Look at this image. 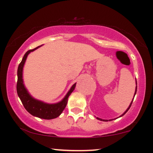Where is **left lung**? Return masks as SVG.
I'll use <instances>...</instances> for the list:
<instances>
[{"instance_id": "left-lung-1", "label": "left lung", "mask_w": 153, "mask_h": 153, "mask_svg": "<svg viewBox=\"0 0 153 153\" xmlns=\"http://www.w3.org/2000/svg\"><path fill=\"white\" fill-rule=\"evenodd\" d=\"M136 85H137V80H136ZM137 85H136V89H135V93H134V96H135V94H136V93H137ZM133 100H134V99H133ZM133 100H132V101H131V103H130V105H129V107H128V108H127V110H126V111H125V112H124V114H122V115H121V116H120V117H122V116H124V114H126V113H127V111L129 109V108H130V107H131V103H132V101H133ZM97 119H99V120H101V121H103V122H107V121H108V120H105V119H100V118H98V117H97ZM109 121H111V119H110V120H109Z\"/></svg>"}]
</instances>
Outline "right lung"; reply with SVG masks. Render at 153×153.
I'll return each instance as SVG.
<instances>
[{
	"mask_svg": "<svg viewBox=\"0 0 153 153\" xmlns=\"http://www.w3.org/2000/svg\"><path fill=\"white\" fill-rule=\"evenodd\" d=\"M41 46H39L36 48L33 49V50L27 51L26 54H24L22 62H20L18 67V71H17L18 80H17L16 84V91L19 97L20 98L21 101H22V104L24 105V108H26V110L29 114L41 119H52L57 118V117H59L62 114L63 110L65 108L67 103H68V97L71 94V93L74 91L76 83L73 85V86L68 91L64 99L60 102L57 103L50 104V103L42 102V101L34 99L29 94L28 91L26 90L25 86H24V82H23V68H24L26 59L27 58L28 54Z\"/></svg>",
	"mask_w": 153,
	"mask_h": 153,
	"instance_id": "obj_1",
	"label": "right lung"
}]
</instances>
